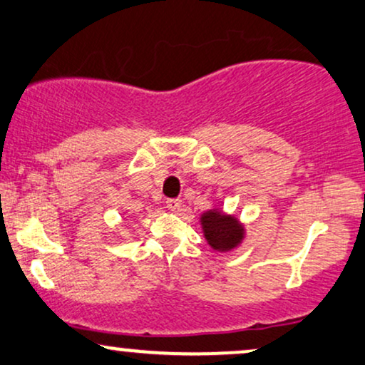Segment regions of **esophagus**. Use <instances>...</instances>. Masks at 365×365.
<instances>
[{
    "label": "esophagus",
    "instance_id": "obj_1",
    "mask_svg": "<svg viewBox=\"0 0 365 365\" xmlns=\"http://www.w3.org/2000/svg\"><path fill=\"white\" fill-rule=\"evenodd\" d=\"M165 205H168V208L170 211H179V210H181V200H179V197H170V200L165 201Z\"/></svg>",
    "mask_w": 365,
    "mask_h": 365
}]
</instances>
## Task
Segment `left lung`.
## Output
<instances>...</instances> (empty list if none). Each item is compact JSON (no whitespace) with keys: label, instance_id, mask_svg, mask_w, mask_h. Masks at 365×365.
<instances>
[{"label":"left lung","instance_id":"left-lung-1","mask_svg":"<svg viewBox=\"0 0 365 365\" xmlns=\"http://www.w3.org/2000/svg\"><path fill=\"white\" fill-rule=\"evenodd\" d=\"M201 228L205 238L213 250L228 252L242 244L245 228L232 215H225L220 210H210L201 215Z\"/></svg>","mask_w":365,"mask_h":365}]
</instances>
